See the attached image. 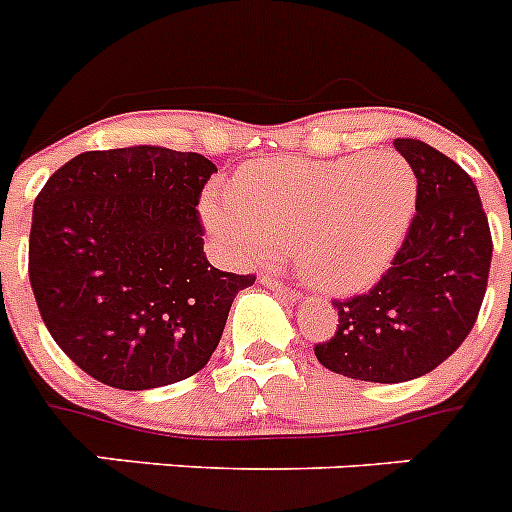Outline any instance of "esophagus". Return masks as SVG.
Wrapping results in <instances>:
<instances>
[{
  "instance_id": "obj_1",
  "label": "esophagus",
  "mask_w": 512,
  "mask_h": 512,
  "mask_svg": "<svg viewBox=\"0 0 512 512\" xmlns=\"http://www.w3.org/2000/svg\"><path fill=\"white\" fill-rule=\"evenodd\" d=\"M260 283H262V286L273 288L275 293H281V296H286L288 301H296V299H299V293L293 291V288L283 286V283L278 281V278H273V275H262V278H260Z\"/></svg>"
}]
</instances>
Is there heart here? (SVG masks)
I'll return each mask as SVG.
<instances>
[{"label":"heart","instance_id":"1","mask_svg":"<svg viewBox=\"0 0 512 512\" xmlns=\"http://www.w3.org/2000/svg\"><path fill=\"white\" fill-rule=\"evenodd\" d=\"M417 206V177L389 151L244 164L234 188L211 185L201 213L226 255L265 262L291 247L311 286L355 293L384 275Z\"/></svg>","mask_w":512,"mask_h":512}]
</instances>
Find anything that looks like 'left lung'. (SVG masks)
<instances>
[{
	"mask_svg": "<svg viewBox=\"0 0 512 512\" xmlns=\"http://www.w3.org/2000/svg\"><path fill=\"white\" fill-rule=\"evenodd\" d=\"M417 177L410 231L363 296L335 301L337 332L317 361L348 379L402 384L441 366L477 322L492 262L477 185L433 146L394 139Z\"/></svg>",
	"mask_w": 512,
	"mask_h": 512,
	"instance_id": "left-lung-1",
	"label": "left lung"
}]
</instances>
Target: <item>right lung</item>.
Listing matches in <instances>:
<instances>
[{
    "label": "right lung",
    "mask_w": 512,
    "mask_h": 512,
    "mask_svg": "<svg viewBox=\"0 0 512 512\" xmlns=\"http://www.w3.org/2000/svg\"><path fill=\"white\" fill-rule=\"evenodd\" d=\"M216 164L164 146L84 151L33 203L28 273L48 332L84 373L126 391L201 371L255 275L206 260L198 198Z\"/></svg>",
    "instance_id": "add662e5"
}]
</instances>
